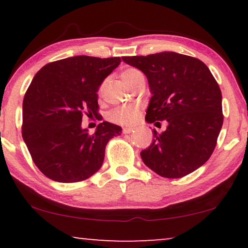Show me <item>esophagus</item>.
Listing matches in <instances>:
<instances>
[{
	"mask_svg": "<svg viewBox=\"0 0 248 248\" xmlns=\"http://www.w3.org/2000/svg\"><path fill=\"white\" fill-rule=\"evenodd\" d=\"M132 132H134V130H133V128H131V127H124L123 128V133H125V134L132 133Z\"/></svg>",
	"mask_w": 248,
	"mask_h": 248,
	"instance_id": "esophagus-1",
	"label": "esophagus"
}]
</instances>
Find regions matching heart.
I'll list each match as a JSON object with an SVG mask.
<instances>
[{
	"label": "heart",
	"instance_id": "b5f03b06",
	"mask_svg": "<svg viewBox=\"0 0 248 248\" xmlns=\"http://www.w3.org/2000/svg\"><path fill=\"white\" fill-rule=\"evenodd\" d=\"M143 77L142 76L141 71L135 69V67H127L122 71L121 78L122 80L124 81L125 83L127 84L128 87L133 86L139 78ZM105 86H106V82L100 84L99 90H98V93L103 94L105 90ZM141 113V107L138 106V105H127V106H121L113 109L109 113V120L114 123L121 124V125H132L134 124L135 122L139 120V116H140Z\"/></svg>",
	"mask_w": 248,
	"mask_h": 248
}]
</instances>
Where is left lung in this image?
Instances as JSON below:
<instances>
[{
    "label": "left lung",
    "instance_id": "left-lung-1",
    "mask_svg": "<svg viewBox=\"0 0 248 248\" xmlns=\"http://www.w3.org/2000/svg\"><path fill=\"white\" fill-rule=\"evenodd\" d=\"M123 61L148 78V123H168L165 132H152L155 139L141 151L142 160L166 178L191 174L211 157L222 127L221 90L215 77L202 61L174 52Z\"/></svg>",
    "mask_w": 248,
    "mask_h": 248
}]
</instances>
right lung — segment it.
I'll use <instances>...</instances> for the list:
<instances>
[{"label":"right lung","mask_w":248,"mask_h":248,"mask_svg":"<svg viewBox=\"0 0 248 248\" xmlns=\"http://www.w3.org/2000/svg\"><path fill=\"white\" fill-rule=\"evenodd\" d=\"M121 62V57L73 56L46 64L33 77L23 98L22 138L48 178L82 182L100 169L106 144L122 127L103 122L89 134L81 122L84 115H99L97 91Z\"/></svg>","instance_id":"obj_1"}]
</instances>
